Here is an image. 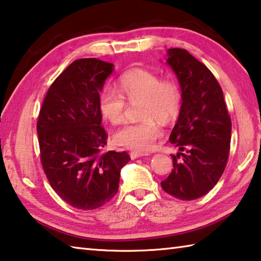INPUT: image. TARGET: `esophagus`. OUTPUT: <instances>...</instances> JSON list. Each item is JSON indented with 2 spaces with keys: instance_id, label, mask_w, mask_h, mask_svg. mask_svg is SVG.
<instances>
[{
  "instance_id": "1",
  "label": "esophagus",
  "mask_w": 261,
  "mask_h": 261,
  "mask_svg": "<svg viewBox=\"0 0 261 261\" xmlns=\"http://www.w3.org/2000/svg\"><path fill=\"white\" fill-rule=\"evenodd\" d=\"M145 155H147V154L140 153V152H131L130 153V158L132 159V160H135V159H138V158H141V156H145Z\"/></svg>"
}]
</instances>
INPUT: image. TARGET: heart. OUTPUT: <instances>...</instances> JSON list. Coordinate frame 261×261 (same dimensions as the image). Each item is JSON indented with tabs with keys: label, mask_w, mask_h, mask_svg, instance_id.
Segmentation results:
<instances>
[{
	"label": "heart",
	"mask_w": 261,
	"mask_h": 261,
	"mask_svg": "<svg viewBox=\"0 0 261 261\" xmlns=\"http://www.w3.org/2000/svg\"><path fill=\"white\" fill-rule=\"evenodd\" d=\"M118 92L110 86L101 90L98 106L102 116L113 124L124 120L126 98L131 102L141 100L139 116L143 120L130 123L114 136L115 144L136 152H148L155 146L163 132L157 120L168 123L176 118L182 102L179 86L173 81H162L158 73L143 68L123 72L117 81Z\"/></svg>",
	"instance_id": "obj_1"
}]
</instances>
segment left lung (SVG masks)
Masks as SVG:
<instances>
[{"label": "left lung", "mask_w": 261, "mask_h": 261, "mask_svg": "<svg viewBox=\"0 0 261 261\" xmlns=\"http://www.w3.org/2000/svg\"><path fill=\"white\" fill-rule=\"evenodd\" d=\"M166 63L178 79L182 105L169 141L178 152L161 182L167 193L194 200L213 189L227 166L231 120L222 88L208 68L179 48L167 49Z\"/></svg>", "instance_id": "obj_1"}]
</instances>
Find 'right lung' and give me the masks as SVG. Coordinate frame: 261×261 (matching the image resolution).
I'll use <instances>...</instances> for the list:
<instances>
[{"label": "right lung", "mask_w": 261, "mask_h": 261, "mask_svg": "<svg viewBox=\"0 0 261 261\" xmlns=\"http://www.w3.org/2000/svg\"><path fill=\"white\" fill-rule=\"evenodd\" d=\"M114 64L98 59L72 62L48 90L37 131L41 163L54 191L74 208L90 211L118 191L126 152L101 153L107 144L98 106Z\"/></svg>", "instance_id": "add662e5"}]
</instances>
